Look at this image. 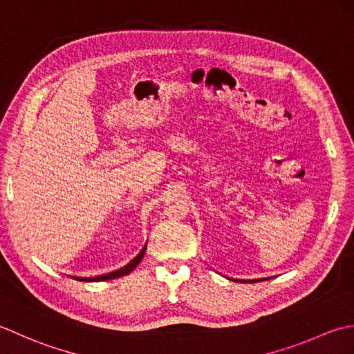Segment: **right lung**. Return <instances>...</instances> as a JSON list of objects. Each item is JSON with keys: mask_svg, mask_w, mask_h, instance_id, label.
Masks as SVG:
<instances>
[{"mask_svg": "<svg viewBox=\"0 0 354 354\" xmlns=\"http://www.w3.org/2000/svg\"><path fill=\"white\" fill-rule=\"evenodd\" d=\"M145 250H147V246L142 249V252L139 255H137L131 263L129 264H127L125 268H122L120 270H116V272H111V273H106V275H102V277H95V278H81V281H106V279H114V278H119V277H125V275H128V273H131L136 268H137V264H139L140 261H142V258H143V255H145ZM79 279V278H77Z\"/></svg>", "mask_w": 354, "mask_h": 354, "instance_id": "1", "label": "right lung"}]
</instances>
